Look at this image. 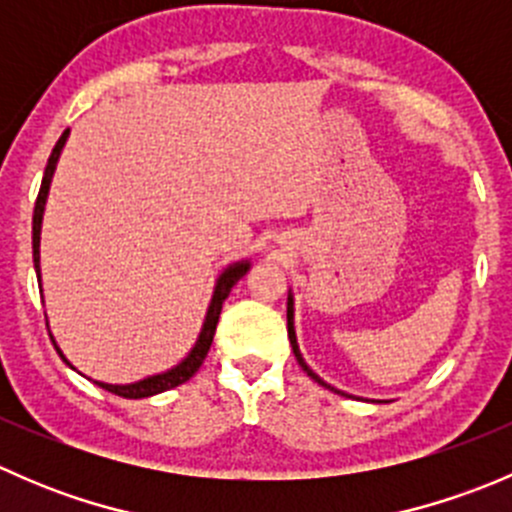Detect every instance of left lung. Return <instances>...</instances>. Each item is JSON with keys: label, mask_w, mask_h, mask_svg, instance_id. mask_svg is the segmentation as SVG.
Segmentation results:
<instances>
[{"label": "left lung", "mask_w": 512, "mask_h": 512, "mask_svg": "<svg viewBox=\"0 0 512 512\" xmlns=\"http://www.w3.org/2000/svg\"><path fill=\"white\" fill-rule=\"evenodd\" d=\"M287 334H289V344H292V352H294V356H297L299 366H302V369L307 371V376H312V379L317 381V384H322L324 389H329V391H337V389H334V386H329L327 381H322V379H319V376L314 374V371L309 369L307 364H304L302 354H299V347H297V337H294V327H292V297H289V302H287ZM337 394H342V391H337ZM342 396H344V394H342Z\"/></svg>", "instance_id": "8db88e82"}]
</instances>
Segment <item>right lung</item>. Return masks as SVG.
Instances as JSON below:
<instances>
[{
    "label": "right lung",
    "instance_id": "add662e5",
    "mask_svg": "<svg viewBox=\"0 0 512 512\" xmlns=\"http://www.w3.org/2000/svg\"><path fill=\"white\" fill-rule=\"evenodd\" d=\"M66 136H69V131L61 133V138L56 141L54 151H51L49 156V163H46V170H44V180H41V188H39V195H36V203H34V220H32V247H34V267H36V275H39V232H41V215H44V203H46V193H49V183H51V175H54V168H56V160H59V153L61 148H64L66 143ZM247 262H240V265H232L227 267L223 272V277L218 280V287H215V294H213V302H210V309H208V317H205V327L203 332H200V339L198 344H195L193 352L188 354V359L183 361V364H178L175 369L165 371V374H158V376H148V379L138 381V384H126V386H113V384H101V381H96L101 389L111 391V394L116 396H123V399H146V396H153V394H160V391H168V389H175V386L185 384V381L190 379V376L195 374V371L200 369V364L205 361V356L210 352V344H213V337H215V329H218V319H220V312H223V302L227 299V294H230V289L237 285V282L245 277L247 272ZM51 337V334H49ZM54 342V339H51ZM56 347V342H54ZM56 352H59V347H56ZM61 359H64V354L59 352ZM66 361V359H64ZM69 364V361H66Z\"/></svg>",
    "mask_w": 512,
    "mask_h": 512
}]
</instances>
